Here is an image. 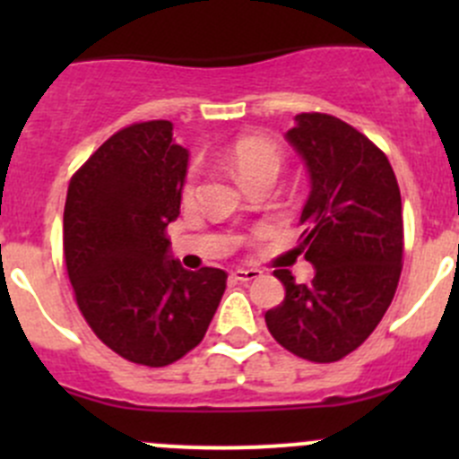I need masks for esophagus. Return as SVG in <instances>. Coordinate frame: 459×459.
Masks as SVG:
<instances>
[{"instance_id": "34e87169", "label": "esophagus", "mask_w": 459, "mask_h": 459, "mask_svg": "<svg viewBox=\"0 0 459 459\" xmlns=\"http://www.w3.org/2000/svg\"><path fill=\"white\" fill-rule=\"evenodd\" d=\"M230 275H233V280L238 281H253L262 277V271H259V268H235Z\"/></svg>"}]
</instances>
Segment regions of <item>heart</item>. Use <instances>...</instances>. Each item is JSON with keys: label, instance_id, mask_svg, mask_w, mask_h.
Listing matches in <instances>:
<instances>
[{"label": "heart", "instance_id": "1", "mask_svg": "<svg viewBox=\"0 0 459 459\" xmlns=\"http://www.w3.org/2000/svg\"><path fill=\"white\" fill-rule=\"evenodd\" d=\"M226 160L244 184H251L253 179L264 175H277L281 169V155L275 143L257 135L238 137L226 148ZM193 191H195V175L191 173L184 186V197H191Z\"/></svg>", "mask_w": 459, "mask_h": 459}]
</instances>
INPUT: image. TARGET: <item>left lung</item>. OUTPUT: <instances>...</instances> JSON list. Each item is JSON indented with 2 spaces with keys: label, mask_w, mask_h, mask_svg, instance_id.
<instances>
[{
  "label": "left lung",
  "mask_w": 459,
  "mask_h": 459,
  "mask_svg": "<svg viewBox=\"0 0 459 459\" xmlns=\"http://www.w3.org/2000/svg\"><path fill=\"white\" fill-rule=\"evenodd\" d=\"M284 137L311 184L299 251L316 277L298 284L286 268L273 273L286 295L264 319L298 358L337 362L371 335L395 295L404 253L400 186L386 155L333 115H295Z\"/></svg>",
  "instance_id": "left-lung-1"
}]
</instances>
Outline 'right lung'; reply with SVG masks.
I'll list each match as a JSON object with an SVG mask.
<instances>
[{
  "label": "right lung",
  "instance_id": "obj_1",
  "mask_svg": "<svg viewBox=\"0 0 459 459\" xmlns=\"http://www.w3.org/2000/svg\"><path fill=\"white\" fill-rule=\"evenodd\" d=\"M188 151L166 119L115 133L73 175L64 257L77 307L108 349L166 367L206 335L226 289L221 268L186 271L170 255Z\"/></svg>",
  "mask_w": 459,
  "mask_h": 459
}]
</instances>
